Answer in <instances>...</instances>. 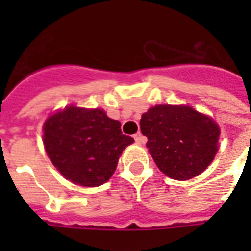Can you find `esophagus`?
Returning a JSON list of instances; mask_svg holds the SVG:
<instances>
[{
    "label": "esophagus",
    "mask_w": 251,
    "mask_h": 251,
    "mask_svg": "<svg viewBox=\"0 0 251 251\" xmlns=\"http://www.w3.org/2000/svg\"><path fill=\"white\" fill-rule=\"evenodd\" d=\"M134 139H135V142H137L138 145H143V143H146V137L145 135H142L141 133H137L135 135H134Z\"/></svg>",
    "instance_id": "1"
}]
</instances>
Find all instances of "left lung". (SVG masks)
Here are the masks:
<instances>
[{
    "label": "left lung",
    "instance_id": "8db88e82",
    "mask_svg": "<svg viewBox=\"0 0 251 251\" xmlns=\"http://www.w3.org/2000/svg\"><path fill=\"white\" fill-rule=\"evenodd\" d=\"M141 131L147 149L163 173L189 179L214 160L220 135L212 118L190 106L156 105L142 116Z\"/></svg>",
    "mask_w": 251,
    "mask_h": 251
}]
</instances>
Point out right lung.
Instances as JSON below:
<instances>
[{"label":"right lung","instance_id":"add662e5","mask_svg":"<svg viewBox=\"0 0 251 251\" xmlns=\"http://www.w3.org/2000/svg\"><path fill=\"white\" fill-rule=\"evenodd\" d=\"M133 142L122 134L121 124L101 109L68 106L44 124L49 159L65 178L82 186L106 182L124 149Z\"/></svg>","mask_w":251,"mask_h":251}]
</instances>
